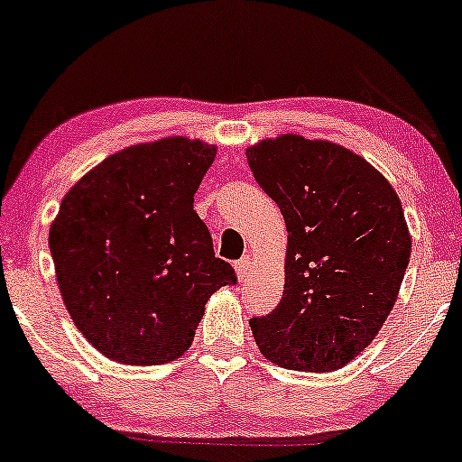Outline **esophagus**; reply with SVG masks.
Returning <instances> with one entry per match:
<instances>
[{
  "instance_id": "esophagus-1",
  "label": "esophagus",
  "mask_w": 462,
  "mask_h": 462,
  "mask_svg": "<svg viewBox=\"0 0 462 462\" xmlns=\"http://www.w3.org/2000/svg\"><path fill=\"white\" fill-rule=\"evenodd\" d=\"M252 258H249V256H245V258H241V261H238L236 264H235V269H236V278L238 280H241V282H243V280H247V275L249 273H252Z\"/></svg>"
}]
</instances>
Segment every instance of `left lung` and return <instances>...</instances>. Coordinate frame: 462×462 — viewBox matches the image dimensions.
I'll return each instance as SVG.
<instances>
[{
  "mask_svg": "<svg viewBox=\"0 0 462 462\" xmlns=\"http://www.w3.org/2000/svg\"><path fill=\"white\" fill-rule=\"evenodd\" d=\"M245 156L289 232L282 300L249 319L256 346L284 369L346 367L400 293L412 247L402 201L378 169L337 143L280 134Z\"/></svg>",
  "mask_w": 462,
  "mask_h": 462,
  "instance_id": "8db88e82",
  "label": "left lung"
}]
</instances>
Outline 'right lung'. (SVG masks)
<instances>
[{
	"label": "right lung",
	"instance_id": "right-lung-1",
	"mask_svg": "<svg viewBox=\"0 0 462 462\" xmlns=\"http://www.w3.org/2000/svg\"><path fill=\"white\" fill-rule=\"evenodd\" d=\"M215 156V145L187 136L139 143L62 199L50 226L56 282L76 328L106 358L141 367L180 358L210 295L236 282L193 210Z\"/></svg>",
	"mask_w": 462,
	"mask_h": 462
}]
</instances>
